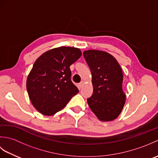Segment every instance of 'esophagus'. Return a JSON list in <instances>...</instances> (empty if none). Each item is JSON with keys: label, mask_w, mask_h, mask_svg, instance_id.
<instances>
[{"label": "esophagus", "mask_w": 158, "mask_h": 158, "mask_svg": "<svg viewBox=\"0 0 158 158\" xmlns=\"http://www.w3.org/2000/svg\"><path fill=\"white\" fill-rule=\"evenodd\" d=\"M83 85H84V82H83V81H81V83H79V85H78L79 88L80 89H81V88H83Z\"/></svg>", "instance_id": "esophagus-1"}]
</instances>
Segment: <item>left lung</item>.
<instances>
[{
    "label": "left lung",
    "mask_w": 158,
    "mask_h": 158,
    "mask_svg": "<svg viewBox=\"0 0 158 158\" xmlns=\"http://www.w3.org/2000/svg\"><path fill=\"white\" fill-rule=\"evenodd\" d=\"M83 56L92 73L93 94L87 101L92 112L102 122L115 119L126 102L122 89L123 73L117 60L110 53L90 49Z\"/></svg>",
    "instance_id": "left-lung-1"
}]
</instances>
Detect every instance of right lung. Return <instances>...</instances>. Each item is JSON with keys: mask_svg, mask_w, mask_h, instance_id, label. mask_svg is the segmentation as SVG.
<instances>
[{"mask_svg": "<svg viewBox=\"0 0 158 158\" xmlns=\"http://www.w3.org/2000/svg\"><path fill=\"white\" fill-rule=\"evenodd\" d=\"M81 54L79 48L60 47L43 53L34 63L26 89L32 105L43 115L58 112L79 92L70 79V66Z\"/></svg>", "mask_w": 158, "mask_h": 158, "instance_id": "obj_1", "label": "right lung"}]
</instances>
